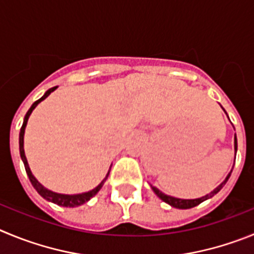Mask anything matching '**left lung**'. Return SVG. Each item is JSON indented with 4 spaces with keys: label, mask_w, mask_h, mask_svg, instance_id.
<instances>
[{
    "label": "left lung",
    "mask_w": 254,
    "mask_h": 254,
    "mask_svg": "<svg viewBox=\"0 0 254 254\" xmlns=\"http://www.w3.org/2000/svg\"><path fill=\"white\" fill-rule=\"evenodd\" d=\"M237 148H238V145H237V136H234V150H235V153H237ZM232 171H230L229 175L227 176V178H225V180H224V181L221 182V184L219 185V186L216 187V189L214 190V191H211V192H210V193H207V195L202 196V197H200V198H193V200H185V198H177V197H172V196L166 195V193H163V192H162V191H159V190L157 189V187H153L152 186V190L155 192V195H157L159 198H161V200H163L164 202H167V204L171 205V206L177 207V209H191V207L197 206V205L201 204L202 201L207 200V198H211L212 196L216 195V193H218L219 191H220V190L223 189L224 185L227 184V181H228V180H229V177H230V173H232Z\"/></svg>",
    "instance_id": "obj_1"
}]
</instances>
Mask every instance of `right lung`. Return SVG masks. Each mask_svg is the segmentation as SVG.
Here are the masks:
<instances>
[{
	"instance_id": "right-lung-1",
	"label": "right lung",
	"mask_w": 254,
	"mask_h": 254,
	"mask_svg": "<svg viewBox=\"0 0 254 254\" xmlns=\"http://www.w3.org/2000/svg\"><path fill=\"white\" fill-rule=\"evenodd\" d=\"M56 88H57V86H56V87L49 88V90H48L47 92L44 93V96H43V97H40L38 101H35L33 105H31V107L29 109V111L26 113V115H25L24 123H22V127H21V129H20V139H19L20 155H21V159H22V162H24L25 170H26L27 176H29V180H30V182H31V185L34 186V189L38 191L39 195L42 196V197H44L45 200L50 201V202H54V204L59 205V206L76 207V206H79V205H83L84 202H87V201L90 200L91 197H93L96 193L99 192L100 190H101L102 185H104L105 181H106L107 176H109V173H110V172H107L106 177L102 180V182L99 185V186L95 187V189L91 190V191H88V192L77 193V195H64V193H57V192H53V191H50V190L45 189V187L43 186V185L40 184V182H39L35 177H34V175L31 173V171H30V167H29V164H27V159H26V157H25V152H24V134H25V127H26L27 120H29V116H30V114L33 113L34 109L38 106L39 102H42L43 100L47 99L48 96L53 92Z\"/></svg>"
}]
</instances>
